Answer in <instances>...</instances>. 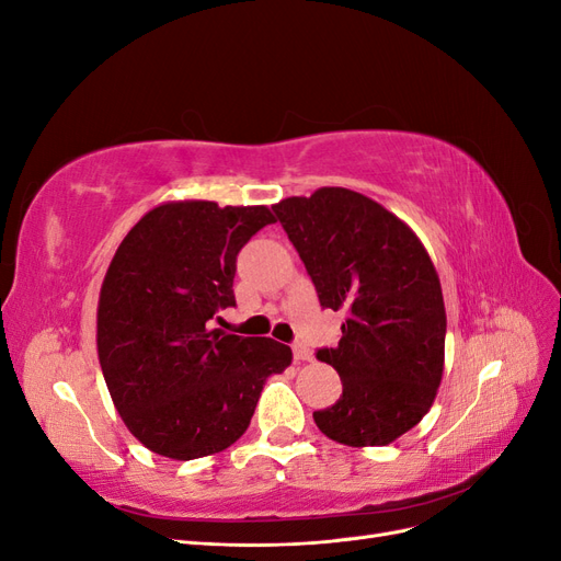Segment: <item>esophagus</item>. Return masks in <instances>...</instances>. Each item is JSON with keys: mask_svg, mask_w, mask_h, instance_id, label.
Here are the masks:
<instances>
[{"mask_svg": "<svg viewBox=\"0 0 561 561\" xmlns=\"http://www.w3.org/2000/svg\"><path fill=\"white\" fill-rule=\"evenodd\" d=\"M293 355H295V360H297V363H307V360H311V358H313L311 348H307V346H304L301 342L293 344Z\"/></svg>", "mask_w": 561, "mask_h": 561, "instance_id": "esophagus-1", "label": "esophagus"}]
</instances>
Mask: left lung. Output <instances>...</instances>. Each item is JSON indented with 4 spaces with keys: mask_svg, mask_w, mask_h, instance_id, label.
I'll return each mask as SVG.
<instances>
[{
    "mask_svg": "<svg viewBox=\"0 0 561 561\" xmlns=\"http://www.w3.org/2000/svg\"><path fill=\"white\" fill-rule=\"evenodd\" d=\"M274 213L320 307L348 313L339 344L316 353L342 377L316 426L348 447L393 443L426 416L443 379L447 316L426 248L377 201L342 186L285 198Z\"/></svg>",
    "mask_w": 561,
    "mask_h": 561,
    "instance_id": "obj_1",
    "label": "left lung"
}]
</instances>
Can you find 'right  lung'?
Segmentation results:
<instances>
[{
  "mask_svg": "<svg viewBox=\"0 0 561 561\" xmlns=\"http://www.w3.org/2000/svg\"><path fill=\"white\" fill-rule=\"evenodd\" d=\"M276 222L266 206L213 201L149 210L118 245L98 304V358L116 412L154 454L192 461L250 426L268 375L293 351L266 336L210 330L236 307V257Z\"/></svg>",
  "mask_w": 561,
  "mask_h": 561,
  "instance_id": "1",
  "label": "right lung"
}]
</instances>
